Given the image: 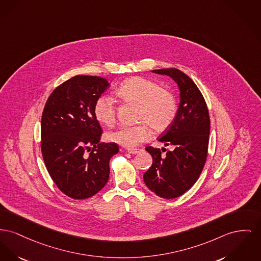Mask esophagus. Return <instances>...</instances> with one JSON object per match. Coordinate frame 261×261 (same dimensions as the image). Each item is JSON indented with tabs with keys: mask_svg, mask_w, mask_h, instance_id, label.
I'll use <instances>...</instances> for the list:
<instances>
[{
	"mask_svg": "<svg viewBox=\"0 0 261 261\" xmlns=\"http://www.w3.org/2000/svg\"><path fill=\"white\" fill-rule=\"evenodd\" d=\"M141 151H142L141 149H129V150H128V153L136 154V153H140Z\"/></svg>",
	"mask_w": 261,
	"mask_h": 261,
	"instance_id": "obj_1",
	"label": "esophagus"
}]
</instances>
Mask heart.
I'll return each mask as SVG.
<instances>
[{
  "instance_id": "b5f03b06",
  "label": "heart",
  "mask_w": 261,
  "mask_h": 261,
  "mask_svg": "<svg viewBox=\"0 0 261 261\" xmlns=\"http://www.w3.org/2000/svg\"><path fill=\"white\" fill-rule=\"evenodd\" d=\"M115 95L124 103L137 106L135 121L132 126H121L107 133L109 142L125 148H134L150 136L149 126L155 132L167 130L177 114V102L172 92L146 77H134L126 80L117 88ZM95 119L106 126H111L116 120L114 100L99 96L93 107Z\"/></svg>"
}]
</instances>
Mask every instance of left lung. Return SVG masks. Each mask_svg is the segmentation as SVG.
I'll return each mask as SVG.
<instances>
[{
    "label": "left lung",
    "instance_id": "obj_1",
    "mask_svg": "<svg viewBox=\"0 0 261 261\" xmlns=\"http://www.w3.org/2000/svg\"><path fill=\"white\" fill-rule=\"evenodd\" d=\"M152 72L169 76L177 84L180 102L174 121L159 138L173 150L163 154L160 149L146 148L153 164L144 173V181L158 196L173 199L191 188L204 168L210 134L209 112L199 89L181 71L170 68Z\"/></svg>",
    "mask_w": 261,
    "mask_h": 261
}]
</instances>
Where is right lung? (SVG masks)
<instances>
[{
	"instance_id": "right-lung-1",
	"label": "right lung",
	"mask_w": 261,
	"mask_h": 261,
	"mask_svg": "<svg viewBox=\"0 0 261 261\" xmlns=\"http://www.w3.org/2000/svg\"><path fill=\"white\" fill-rule=\"evenodd\" d=\"M108 87L103 77L75 76L57 87L44 107L42 156L53 181L73 199L92 197L105 187L109 161L119 151L115 143H99L102 130L93 114Z\"/></svg>"
}]
</instances>
